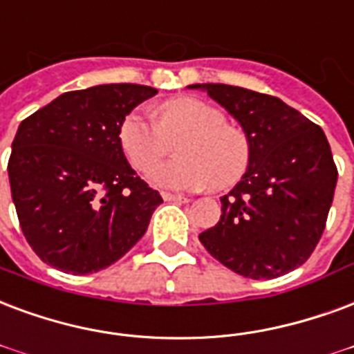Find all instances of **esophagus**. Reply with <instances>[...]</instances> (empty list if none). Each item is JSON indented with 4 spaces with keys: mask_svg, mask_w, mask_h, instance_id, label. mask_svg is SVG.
Returning a JSON list of instances; mask_svg holds the SVG:
<instances>
[{
    "mask_svg": "<svg viewBox=\"0 0 354 354\" xmlns=\"http://www.w3.org/2000/svg\"><path fill=\"white\" fill-rule=\"evenodd\" d=\"M165 201H170V203H187L189 198L185 195H180V193H163Z\"/></svg>",
    "mask_w": 354,
    "mask_h": 354,
    "instance_id": "obj_1",
    "label": "esophagus"
}]
</instances>
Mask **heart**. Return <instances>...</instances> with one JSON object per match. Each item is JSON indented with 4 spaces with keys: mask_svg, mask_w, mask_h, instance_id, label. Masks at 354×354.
Wrapping results in <instances>:
<instances>
[{
    "mask_svg": "<svg viewBox=\"0 0 354 354\" xmlns=\"http://www.w3.org/2000/svg\"><path fill=\"white\" fill-rule=\"evenodd\" d=\"M157 122L133 111L118 129L120 148L138 172H148L178 142V161L151 170V185L159 189L189 191L210 187L227 189L240 182L251 163V142L236 125L225 124V114L198 97H174L159 104Z\"/></svg>",
    "mask_w": 354,
    "mask_h": 354,
    "instance_id": "obj_1",
    "label": "heart"
}]
</instances>
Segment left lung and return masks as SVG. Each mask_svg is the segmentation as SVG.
Here are the masks:
<instances>
[{
	"label": "left lung",
	"mask_w": 354,
	"mask_h": 354,
	"mask_svg": "<svg viewBox=\"0 0 354 354\" xmlns=\"http://www.w3.org/2000/svg\"><path fill=\"white\" fill-rule=\"evenodd\" d=\"M204 90L242 125L251 142L248 172L221 197V219L198 234L212 257L251 279L304 264L321 240L337 182L323 129L277 97L227 84Z\"/></svg>",
	"instance_id": "8db88e82"
}]
</instances>
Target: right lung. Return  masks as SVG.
Masks as SVG:
<instances>
[{
  "label": "right lung",
  "mask_w": 354,
  "mask_h": 354,
  "mask_svg": "<svg viewBox=\"0 0 354 354\" xmlns=\"http://www.w3.org/2000/svg\"><path fill=\"white\" fill-rule=\"evenodd\" d=\"M156 93L140 84H101L62 93L20 124L7 165L10 195L43 263L84 276L144 236L163 198L131 169L118 129Z\"/></svg>",
  "instance_id": "add662e5"
}]
</instances>
